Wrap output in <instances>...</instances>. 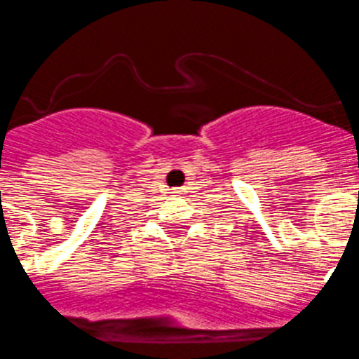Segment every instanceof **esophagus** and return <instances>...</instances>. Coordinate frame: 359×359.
I'll list each match as a JSON object with an SVG mask.
<instances>
[{
	"instance_id": "34e87169",
	"label": "esophagus",
	"mask_w": 359,
	"mask_h": 359,
	"mask_svg": "<svg viewBox=\"0 0 359 359\" xmlns=\"http://www.w3.org/2000/svg\"><path fill=\"white\" fill-rule=\"evenodd\" d=\"M172 194H176V196H183V194H185V189H174Z\"/></svg>"
}]
</instances>
